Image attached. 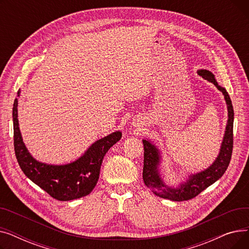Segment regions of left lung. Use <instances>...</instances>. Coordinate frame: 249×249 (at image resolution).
I'll return each mask as SVG.
<instances>
[{"instance_id":"1","label":"left lung","mask_w":249,"mask_h":249,"mask_svg":"<svg viewBox=\"0 0 249 249\" xmlns=\"http://www.w3.org/2000/svg\"><path fill=\"white\" fill-rule=\"evenodd\" d=\"M199 75L204 77L205 80L213 83L217 89L224 95L227 108H228V122L226 126V131L224 135L223 142L218 158L214 163L204 172L190 176L189 179L181 184L178 188H169L163 184L159 173L160 164V152L152 143L147 140H143V146H144V160H143V181L145 186L150 189L156 196L160 198L168 199L172 201H188L196 196H198L201 192L211 186L216 180H218L224 175L226 169L230 163L232 150H233V121H234V111L230 97L224 88L220 87L214 77V74L206 70H201L198 71Z\"/></svg>"}]
</instances>
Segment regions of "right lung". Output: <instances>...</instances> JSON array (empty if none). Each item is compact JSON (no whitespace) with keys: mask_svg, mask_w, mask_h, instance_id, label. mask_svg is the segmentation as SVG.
<instances>
[{"mask_svg":"<svg viewBox=\"0 0 249 249\" xmlns=\"http://www.w3.org/2000/svg\"><path fill=\"white\" fill-rule=\"evenodd\" d=\"M17 106L18 99H15L13 105L14 149L17 161L25 176L58 201H71L89 195L97 185L105 154L121 139V132L116 131L96 141L82 158L70 164L41 163L32 158L23 143L17 118Z\"/></svg>","mask_w":249,"mask_h":249,"instance_id":"add662e5","label":"right lung"}]
</instances>
